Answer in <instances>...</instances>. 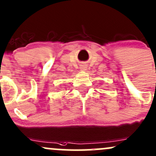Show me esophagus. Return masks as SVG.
<instances>
[{
    "instance_id": "obj_1",
    "label": "esophagus",
    "mask_w": 156,
    "mask_h": 156,
    "mask_svg": "<svg viewBox=\"0 0 156 156\" xmlns=\"http://www.w3.org/2000/svg\"><path fill=\"white\" fill-rule=\"evenodd\" d=\"M80 69L82 71H84V70L87 69V66L85 64H83V65H81V66H80Z\"/></svg>"
}]
</instances>
